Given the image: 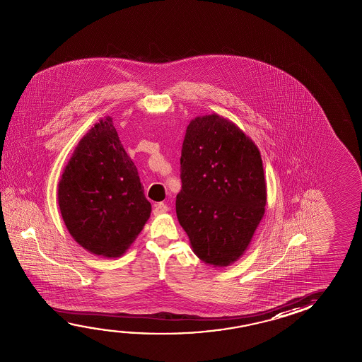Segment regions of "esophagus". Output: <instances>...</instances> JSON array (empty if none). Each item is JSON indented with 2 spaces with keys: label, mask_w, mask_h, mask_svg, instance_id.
<instances>
[{
  "label": "esophagus",
  "mask_w": 362,
  "mask_h": 362,
  "mask_svg": "<svg viewBox=\"0 0 362 362\" xmlns=\"http://www.w3.org/2000/svg\"><path fill=\"white\" fill-rule=\"evenodd\" d=\"M169 211V207L164 204V203H159V204H155L154 211H153V214L155 216H160V214H166Z\"/></svg>",
  "instance_id": "obj_1"
}]
</instances>
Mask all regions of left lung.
<instances>
[{"label": "left lung", "mask_w": 362, "mask_h": 362, "mask_svg": "<svg viewBox=\"0 0 362 362\" xmlns=\"http://www.w3.org/2000/svg\"><path fill=\"white\" fill-rule=\"evenodd\" d=\"M179 223L204 264L225 267L249 247L265 214L260 151L238 124L217 113L197 116L184 136Z\"/></svg>", "instance_id": "1"}]
</instances>
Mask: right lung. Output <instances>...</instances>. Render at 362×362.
Masks as SVG:
<instances>
[{"label":"right lung","mask_w":362,"mask_h":362,"mask_svg":"<svg viewBox=\"0 0 362 362\" xmlns=\"http://www.w3.org/2000/svg\"><path fill=\"white\" fill-rule=\"evenodd\" d=\"M58 204L71 238L93 255L119 257L143 231L151 204L111 116L74 148L58 184Z\"/></svg>","instance_id":"1"}]
</instances>
